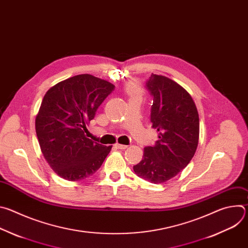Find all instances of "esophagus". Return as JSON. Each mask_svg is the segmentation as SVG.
Masks as SVG:
<instances>
[{"instance_id": "esophagus-1", "label": "esophagus", "mask_w": 248, "mask_h": 248, "mask_svg": "<svg viewBox=\"0 0 248 248\" xmlns=\"http://www.w3.org/2000/svg\"><path fill=\"white\" fill-rule=\"evenodd\" d=\"M115 147L118 148V149H122V150H124V149L127 148L126 145H123V144H119V143H116V144H115Z\"/></svg>"}]
</instances>
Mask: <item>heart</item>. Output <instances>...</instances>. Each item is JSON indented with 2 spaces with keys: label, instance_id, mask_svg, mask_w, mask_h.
I'll use <instances>...</instances> for the list:
<instances>
[{
  "label": "heart",
  "instance_id": "obj_1",
  "mask_svg": "<svg viewBox=\"0 0 248 248\" xmlns=\"http://www.w3.org/2000/svg\"><path fill=\"white\" fill-rule=\"evenodd\" d=\"M126 91L131 96H139V94H140V88L135 83H129L126 86Z\"/></svg>",
  "mask_w": 248,
  "mask_h": 248
}]
</instances>
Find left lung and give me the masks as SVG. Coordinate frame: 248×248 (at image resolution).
Masks as SVG:
<instances>
[{
	"label": "left lung",
	"instance_id": "left-lung-1",
	"mask_svg": "<svg viewBox=\"0 0 248 248\" xmlns=\"http://www.w3.org/2000/svg\"><path fill=\"white\" fill-rule=\"evenodd\" d=\"M146 88L153 97L152 127L159 132L154 146L144 148L134 172L152 184H163L193 158L199 139V117L189 93L173 80L151 75Z\"/></svg>",
	"mask_w": 248,
	"mask_h": 248
}]
</instances>
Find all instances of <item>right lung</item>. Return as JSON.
<instances>
[{"mask_svg": "<svg viewBox=\"0 0 248 248\" xmlns=\"http://www.w3.org/2000/svg\"><path fill=\"white\" fill-rule=\"evenodd\" d=\"M115 85L91 75L62 80L45 94L35 120L42 154L61 178L78 182L102 166L112 146L87 138V125Z\"/></svg>", "mask_w": 248, "mask_h": 248, "instance_id": "add662e5", "label": "right lung"}]
</instances>
